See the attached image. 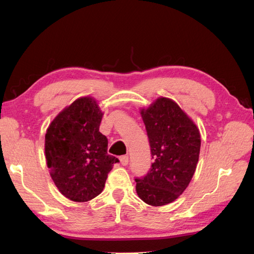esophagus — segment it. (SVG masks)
I'll return each instance as SVG.
<instances>
[{
    "label": "esophagus",
    "instance_id": "34e87169",
    "mask_svg": "<svg viewBox=\"0 0 254 254\" xmlns=\"http://www.w3.org/2000/svg\"><path fill=\"white\" fill-rule=\"evenodd\" d=\"M120 161H121V165L122 166H127L128 164V156H127V155L121 156Z\"/></svg>",
    "mask_w": 254,
    "mask_h": 254
}]
</instances>
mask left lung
I'll return each instance as SVG.
<instances>
[{
  "instance_id": "left-lung-1",
  "label": "left lung",
  "mask_w": 254,
  "mask_h": 254,
  "mask_svg": "<svg viewBox=\"0 0 254 254\" xmlns=\"http://www.w3.org/2000/svg\"><path fill=\"white\" fill-rule=\"evenodd\" d=\"M154 163L137 178L136 192L152 206L174 202L186 190L195 171L201 136L198 128L171 99L156 100L141 111Z\"/></svg>"
}]
</instances>
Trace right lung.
I'll use <instances>...</instances> for the list:
<instances>
[{
    "mask_svg": "<svg viewBox=\"0 0 254 254\" xmlns=\"http://www.w3.org/2000/svg\"><path fill=\"white\" fill-rule=\"evenodd\" d=\"M102 113L94 99L75 100L53 120L46 133V159L59 191L75 202L102 192L108 174L119 163L108 155V138L99 132Z\"/></svg>",
    "mask_w": 254,
    "mask_h": 254,
    "instance_id": "1",
    "label": "right lung"
}]
</instances>
